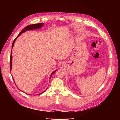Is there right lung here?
I'll return each instance as SVG.
<instances>
[{"label": "right lung", "instance_id": "obj_1", "mask_svg": "<svg viewBox=\"0 0 120 120\" xmlns=\"http://www.w3.org/2000/svg\"><path fill=\"white\" fill-rule=\"evenodd\" d=\"M43 23H37V24H32V25H28V26H26V27H25L22 31H21V32L19 33V34H18V35H17V37L15 39V40H14V41H13V43H12V49H11V58H10V71H11V69H12V48H13V46H14V43H15V41H16V40H17V38L20 36V35H21V34H22V33H24V32H26V31H28V30H36V29H40V28H41L42 26H43ZM57 71V70H55L54 71H53V72H52V73H51V75H50V78H49V79H51V78L52 75L54 73V72H56V71ZM12 78H13V80H14V83H15V81H14V79H13V77H12ZM47 89H46V90H47ZM20 90V89H19ZM44 92V91H43V92H42L41 93H40V94H38V95H39V94H41V93H43ZM28 94V95H29V94Z\"/></svg>", "mask_w": 120, "mask_h": 120}]
</instances>
